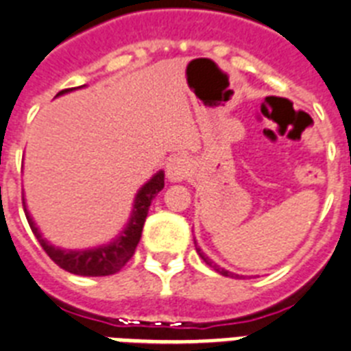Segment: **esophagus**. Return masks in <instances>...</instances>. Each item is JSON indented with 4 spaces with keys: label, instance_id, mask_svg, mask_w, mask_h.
<instances>
[{
    "label": "esophagus",
    "instance_id": "1",
    "mask_svg": "<svg viewBox=\"0 0 351 351\" xmlns=\"http://www.w3.org/2000/svg\"><path fill=\"white\" fill-rule=\"evenodd\" d=\"M191 171H193V164H191V158L185 155H173L166 166L167 178L171 182L185 180L191 175Z\"/></svg>",
    "mask_w": 351,
    "mask_h": 351
}]
</instances>
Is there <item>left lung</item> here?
<instances>
[{"label": "left lung", "instance_id": "obj_1", "mask_svg": "<svg viewBox=\"0 0 351 351\" xmlns=\"http://www.w3.org/2000/svg\"><path fill=\"white\" fill-rule=\"evenodd\" d=\"M196 252H198V255H199V257H202L203 261L207 262L208 266H210V267H214V269H216L217 273H221V275H225V276H232V278H237V275H232V273H228V271H225V269H223V267L216 266V264H214V262H212V261H208V257H205V255H203V253H202V250H199V248H196Z\"/></svg>", "mask_w": 351, "mask_h": 351}]
</instances>
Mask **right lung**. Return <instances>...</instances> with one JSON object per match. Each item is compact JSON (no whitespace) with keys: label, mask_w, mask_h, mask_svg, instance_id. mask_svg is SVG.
Returning <instances> with one entry per match:
<instances>
[{"label":"right lung","mask_w":351,"mask_h":351,"mask_svg":"<svg viewBox=\"0 0 351 351\" xmlns=\"http://www.w3.org/2000/svg\"><path fill=\"white\" fill-rule=\"evenodd\" d=\"M67 90L73 89H64L58 94H64ZM164 189V173H157L153 176L148 184L144 185L143 189L139 191L137 198H135L134 205V214H132V219L126 226L125 234L121 235L119 239L114 241L108 246H101V248L96 250H87V252H64V250H58L51 244H48L43 239V235L39 234L37 226L34 225L32 217L28 216V212L25 208L26 219H28V225H30L32 232L35 234L39 244L43 246V250L48 253V257L51 258L58 267L69 271L73 275H82V276H108L114 275L117 271L123 269L126 262L134 257L135 248L141 241V234H143V226L146 216H148V208L152 205V199L157 196L160 191ZM25 203V199H23Z\"/></svg>","instance_id":"add662e5"}]
</instances>
